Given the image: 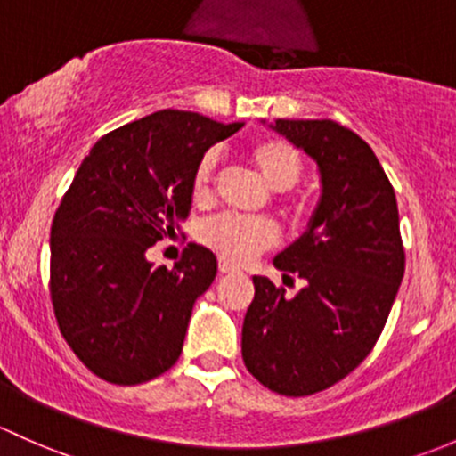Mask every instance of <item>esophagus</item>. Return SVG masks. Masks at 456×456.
<instances>
[{
	"label": "esophagus",
	"mask_w": 456,
	"mask_h": 456,
	"mask_svg": "<svg viewBox=\"0 0 456 456\" xmlns=\"http://www.w3.org/2000/svg\"><path fill=\"white\" fill-rule=\"evenodd\" d=\"M218 271L223 273V275H232V273H238V271H240V268L229 265V262H224V260H220L218 262Z\"/></svg>",
	"instance_id": "1"
}]
</instances>
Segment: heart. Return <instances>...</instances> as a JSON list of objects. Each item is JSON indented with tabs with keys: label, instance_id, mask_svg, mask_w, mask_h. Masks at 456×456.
I'll use <instances>...</instances> for the list:
<instances>
[{
	"label": "heart",
	"instance_id": "heart-1",
	"mask_svg": "<svg viewBox=\"0 0 456 456\" xmlns=\"http://www.w3.org/2000/svg\"><path fill=\"white\" fill-rule=\"evenodd\" d=\"M248 157L268 188L277 191L290 190L304 172V159L299 151L284 140L256 142L248 148ZM216 166H218L216 151L205 152L196 164L194 176H191V194L196 200H205L212 194ZM286 203L289 208H299L290 196H286ZM199 240L218 253L223 260L240 265L277 242V227L266 218L218 214L200 224Z\"/></svg>",
	"mask_w": 456,
	"mask_h": 456
}]
</instances>
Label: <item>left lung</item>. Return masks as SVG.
I'll list each match as a JSON object with an SVG mask.
<instances>
[{"mask_svg":"<svg viewBox=\"0 0 456 456\" xmlns=\"http://www.w3.org/2000/svg\"><path fill=\"white\" fill-rule=\"evenodd\" d=\"M271 128L316 161L321 199L304 236L273 260L304 289L286 297L253 277L242 358L271 391L304 397L369 356L404 277V247L395 191L365 140L332 119H275Z\"/></svg>","mask_w":456,"mask_h":456,"instance_id":"1","label":"left lung"}]
</instances>
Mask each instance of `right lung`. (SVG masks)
<instances>
[{"label": "right lung", "mask_w": 456, "mask_h": 456, "mask_svg": "<svg viewBox=\"0 0 456 456\" xmlns=\"http://www.w3.org/2000/svg\"><path fill=\"white\" fill-rule=\"evenodd\" d=\"M242 122L164 109L95 142L65 191L50 236V295L65 341L95 376L140 385L181 356L216 256L188 244L172 268L146 251L191 209V176Z\"/></svg>", "instance_id": "obj_1"}]
</instances>
